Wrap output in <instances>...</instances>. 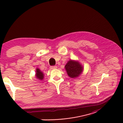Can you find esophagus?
<instances>
[{
	"instance_id": "obj_1",
	"label": "esophagus",
	"mask_w": 123,
	"mask_h": 123,
	"mask_svg": "<svg viewBox=\"0 0 123 123\" xmlns=\"http://www.w3.org/2000/svg\"><path fill=\"white\" fill-rule=\"evenodd\" d=\"M57 67V66L54 65V66H51V67H50V68H51V69H56Z\"/></svg>"
}]
</instances>
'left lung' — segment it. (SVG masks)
<instances>
[{"label": "left lung", "instance_id": "8db88e82", "mask_svg": "<svg viewBox=\"0 0 123 123\" xmlns=\"http://www.w3.org/2000/svg\"><path fill=\"white\" fill-rule=\"evenodd\" d=\"M65 68L68 76L73 79L78 77L83 69V66H81L80 63L73 60L68 62Z\"/></svg>", "mask_w": 123, "mask_h": 123}]
</instances>
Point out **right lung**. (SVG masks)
<instances>
[{"instance_id":"1","label":"right lung","mask_w":123,"mask_h":123,"mask_svg":"<svg viewBox=\"0 0 123 123\" xmlns=\"http://www.w3.org/2000/svg\"><path fill=\"white\" fill-rule=\"evenodd\" d=\"M36 76L38 79L42 80L43 79L44 74H43V72L39 70V69L37 68L36 69Z\"/></svg>"}]
</instances>
